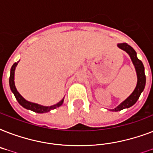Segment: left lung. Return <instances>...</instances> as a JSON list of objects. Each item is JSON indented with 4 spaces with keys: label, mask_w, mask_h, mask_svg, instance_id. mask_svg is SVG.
Here are the masks:
<instances>
[{
    "label": "left lung",
    "mask_w": 153,
    "mask_h": 153,
    "mask_svg": "<svg viewBox=\"0 0 153 153\" xmlns=\"http://www.w3.org/2000/svg\"><path fill=\"white\" fill-rule=\"evenodd\" d=\"M117 47H118L119 48L122 49L123 51H126L128 54V55L130 56L131 60H132L134 67H135L137 75V86H136L135 90L133 91V93L131 94L130 96H128L126 100L121 102V104L117 105L116 108L110 109L111 111L115 112L120 111L121 109H126V108H129V107H131L132 105L135 104L137 101L138 100L139 97H140V94L142 93L143 91H144L145 86V82H146L145 67H144L142 62L140 59H138V58L137 57V52L135 51V50L132 47L129 46L128 44H126V43L118 44H117Z\"/></svg>",
    "instance_id": "8db88e82"
}]
</instances>
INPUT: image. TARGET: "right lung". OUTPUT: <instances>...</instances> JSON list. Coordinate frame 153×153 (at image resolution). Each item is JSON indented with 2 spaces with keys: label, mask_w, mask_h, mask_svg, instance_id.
Segmentation results:
<instances>
[{
  "label": "right lung",
  "mask_w": 153,
  "mask_h": 153,
  "mask_svg": "<svg viewBox=\"0 0 153 153\" xmlns=\"http://www.w3.org/2000/svg\"><path fill=\"white\" fill-rule=\"evenodd\" d=\"M17 62H15L14 64L12 66L10 71V77H9V86H10V89L12 92L13 93L14 96H15L16 99L17 100V102H19V104L23 106L24 108L27 109H30L33 112H36V113H38V114H43V113H48V112L51 111V109H55L58 107H59L60 105H62V104L63 103V100L64 98H62V100L60 101L59 102H58L57 104L54 105H51V106H44V105H41L36 104V103H33V102H28V101L25 100V98H23L22 96L20 95V93L18 92L15 86V82H14V74H15V69L16 65L18 64Z\"/></svg>",
  "instance_id": "1"
}]
</instances>
